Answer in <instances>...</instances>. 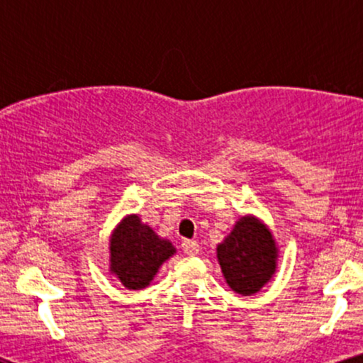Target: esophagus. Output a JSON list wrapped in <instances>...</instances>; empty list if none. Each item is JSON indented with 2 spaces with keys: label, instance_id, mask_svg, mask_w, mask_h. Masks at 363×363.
<instances>
[{
  "label": "esophagus",
  "instance_id": "obj_1",
  "mask_svg": "<svg viewBox=\"0 0 363 363\" xmlns=\"http://www.w3.org/2000/svg\"><path fill=\"white\" fill-rule=\"evenodd\" d=\"M181 247H182V251L187 254V256H196L199 251V244L196 242V240H189V239L182 240Z\"/></svg>",
  "mask_w": 363,
  "mask_h": 363
}]
</instances>
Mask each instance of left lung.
<instances>
[{"mask_svg": "<svg viewBox=\"0 0 363 363\" xmlns=\"http://www.w3.org/2000/svg\"><path fill=\"white\" fill-rule=\"evenodd\" d=\"M216 256L228 286L240 295L261 290L277 268V245L259 220L242 216L230 235L216 247Z\"/></svg>", "mask_w": 363, "mask_h": 363, "instance_id": "8db88e82", "label": "left lung"}]
</instances>
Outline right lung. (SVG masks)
<instances>
[{"instance_id": "obj_1", "label": "right lung", "mask_w": 363, "mask_h": 363, "mask_svg": "<svg viewBox=\"0 0 363 363\" xmlns=\"http://www.w3.org/2000/svg\"><path fill=\"white\" fill-rule=\"evenodd\" d=\"M174 252L176 249L169 240L160 239L138 216L131 215L112 234L111 272L126 289H145Z\"/></svg>"}]
</instances>
